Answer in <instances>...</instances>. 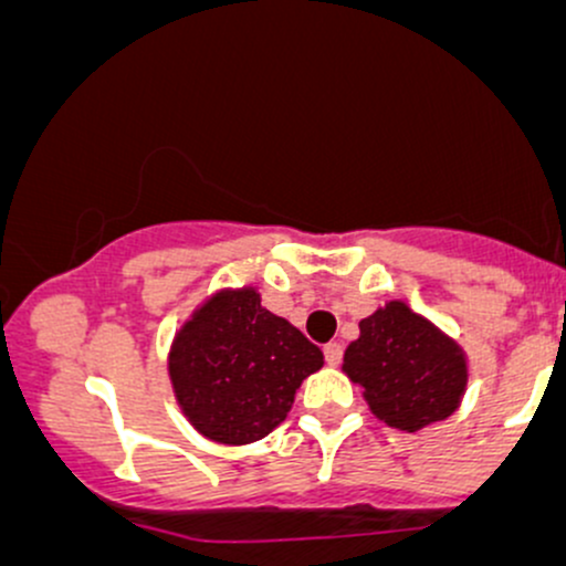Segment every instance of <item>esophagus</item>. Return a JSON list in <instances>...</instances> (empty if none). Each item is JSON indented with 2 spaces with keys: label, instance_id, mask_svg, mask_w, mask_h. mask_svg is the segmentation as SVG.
<instances>
[{
  "label": "esophagus",
  "instance_id": "esophagus-1",
  "mask_svg": "<svg viewBox=\"0 0 566 566\" xmlns=\"http://www.w3.org/2000/svg\"><path fill=\"white\" fill-rule=\"evenodd\" d=\"M324 359H327L329 367L340 365V359H343V346H340V343H327V346H324Z\"/></svg>",
  "mask_w": 566,
  "mask_h": 566
}]
</instances>
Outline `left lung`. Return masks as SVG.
I'll use <instances>...</instances> for the list:
<instances>
[{
	"mask_svg": "<svg viewBox=\"0 0 566 566\" xmlns=\"http://www.w3.org/2000/svg\"><path fill=\"white\" fill-rule=\"evenodd\" d=\"M343 373L361 388L375 418L418 433L460 407L469 388V356L405 301H388L359 322Z\"/></svg>",
	"mask_w": 566,
	"mask_h": 566,
	"instance_id": "1",
	"label": "left lung"
}]
</instances>
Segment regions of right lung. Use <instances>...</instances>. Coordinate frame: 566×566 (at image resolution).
<instances>
[{
    "mask_svg": "<svg viewBox=\"0 0 566 566\" xmlns=\"http://www.w3.org/2000/svg\"><path fill=\"white\" fill-rule=\"evenodd\" d=\"M324 354L261 305L258 287H223L193 308L167 354L180 412L205 439L252 444L284 423Z\"/></svg>",
    "mask_w": 566,
    "mask_h": 566,
    "instance_id": "1",
    "label": "right lung"
}]
</instances>
